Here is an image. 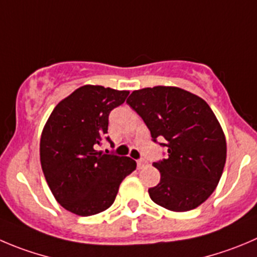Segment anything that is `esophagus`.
Returning <instances> with one entry per match:
<instances>
[{
	"instance_id": "obj_1",
	"label": "esophagus",
	"mask_w": 257,
	"mask_h": 257,
	"mask_svg": "<svg viewBox=\"0 0 257 257\" xmlns=\"http://www.w3.org/2000/svg\"><path fill=\"white\" fill-rule=\"evenodd\" d=\"M145 167H148V160H146V159H144V158L139 159V160H138V168H139V169H144Z\"/></svg>"
}]
</instances>
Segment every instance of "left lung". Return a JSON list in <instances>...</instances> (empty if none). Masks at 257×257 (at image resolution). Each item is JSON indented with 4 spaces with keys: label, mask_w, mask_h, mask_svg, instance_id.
Here are the masks:
<instances>
[{
    "label": "left lung",
    "mask_w": 257,
    "mask_h": 257,
    "mask_svg": "<svg viewBox=\"0 0 257 257\" xmlns=\"http://www.w3.org/2000/svg\"><path fill=\"white\" fill-rule=\"evenodd\" d=\"M127 103L144 119L154 141L164 138L168 158L154 163L160 182L149 189L159 206L187 212L214 192L226 164L227 145L216 114L204 99L178 87L134 90Z\"/></svg>",
    "instance_id": "obj_1"
}]
</instances>
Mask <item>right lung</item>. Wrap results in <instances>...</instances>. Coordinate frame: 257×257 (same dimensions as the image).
Masks as SVG:
<instances>
[{
    "instance_id": "obj_1",
    "label": "right lung",
    "mask_w": 257,
    "mask_h": 257,
    "mask_svg": "<svg viewBox=\"0 0 257 257\" xmlns=\"http://www.w3.org/2000/svg\"><path fill=\"white\" fill-rule=\"evenodd\" d=\"M128 93L83 85L55 106L44 126V177L58 203L77 216H93L109 208L122 180L136 169V161L128 156L96 150L108 130L109 112Z\"/></svg>"
}]
</instances>
